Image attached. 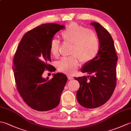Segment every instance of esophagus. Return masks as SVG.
I'll return each mask as SVG.
<instances>
[{
	"mask_svg": "<svg viewBox=\"0 0 131 131\" xmlns=\"http://www.w3.org/2000/svg\"><path fill=\"white\" fill-rule=\"evenodd\" d=\"M68 79L69 80H73V79H74V77H73V75H68Z\"/></svg>",
	"mask_w": 131,
	"mask_h": 131,
	"instance_id": "esophagus-1",
	"label": "esophagus"
}]
</instances>
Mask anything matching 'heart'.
Returning a JSON list of instances; mask_svg holds the SVG:
<instances>
[{
	"label": "heart",
	"instance_id": "obj_1",
	"mask_svg": "<svg viewBox=\"0 0 131 131\" xmlns=\"http://www.w3.org/2000/svg\"><path fill=\"white\" fill-rule=\"evenodd\" d=\"M63 41L73 44L70 57H64L57 62L58 70L63 73H73L80 62L87 63L95 58L100 50L99 37L95 31L77 23H71L61 32ZM60 41L53 38L49 51L55 57L59 56Z\"/></svg>",
	"mask_w": 131,
	"mask_h": 131
}]
</instances>
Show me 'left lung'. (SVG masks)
I'll return each mask as SVG.
<instances>
[{"mask_svg":"<svg viewBox=\"0 0 131 131\" xmlns=\"http://www.w3.org/2000/svg\"><path fill=\"white\" fill-rule=\"evenodd\" d=\"M100 41V50L93 60L86 63L82 73L91 76L74 78L80 84L77 92L78 101L82 106L93 108L105 104L115 90L116 64L118 60L114 43L110 34L101 25L92 23Z\"/></svg>","mask_w":131,"mask_h":131,"instance_id":"obj_1","label":"left lung"}]
</instances>
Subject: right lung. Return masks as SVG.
I'll return each instance as SVG.
<instances>
[{"mask_svg": "<svg viewBox=\"0 0 131 131\" xmlns=\"http://www.w3.org/2000/svg\"><path fill=\"white\" fill-rule=\"evenodd\" d=\"M56 24H45L25 34L13 58V67L17 90L31 108L40 112L57 107L67 82V77L57 73L51 79L42 77L48 70L54 72L51 62L49 43L56 33L65 28Z\"/></svg>", "mask_w": 131, "mask_h": 131, "instance_id": "1", "label": "right lung"}]
</instances>
